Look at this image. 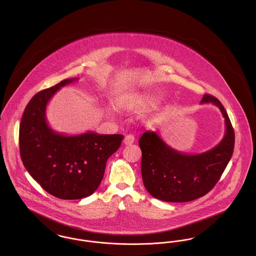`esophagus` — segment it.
I'll return each instance as SVG.
<instances>
[{
  "mask_svg": "<svg viewBox=\"0 0 256 256\" xmlns=\"http://www.w3.org/2000/svg\"><path fill=\"white\" fill-rule=\"evenodd\" d=\"M134 140H135V138H134V136L132 134H128V135H126V136H124V145L128 146V145L134 144Z\"/></svg>",
  "mask_w": 256,
  "mask_h": 256,
  "instance_id": "obj_1",
  "label": "esophagus"
}]
</instances>
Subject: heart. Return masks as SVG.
<instances>
[{
  "label": "heart",
  "instance_id": "obj_1",
  "mask_svg": "<svg viewBox=\"0 0 256 256\" xmlns=\"http://www.w3.org/2000/svg\"><path fill=\"white\" fill-rule=\"evenodd\" d=\"M130 100H132L135 104H142V102H146V98L142 97H132L130 98ZM108 115L110 114L108 111Z\"/></svg>",
  "mask_w": 256,
  "mask_h": 256
}]
</instances>
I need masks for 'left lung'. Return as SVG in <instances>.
<instances>
[{
	"label": "left lung",
	"mask_w": 256,
	"mask_h": 256,
	"mask_svg": "<svg viewBox=\"0 0 256 256\" xmlns=\"http://www.w3.org/2000/svg\"><path fill=\"white\" fill-rule=\"evenodd\" d=\"M210 102L220 110L226 132L219 144L206 152L183 154L168 146L156 132L142 134L139 139L142 178L152 196L168 202H186L206 195L219 182L232 158L235 136L220 102L206 94L200 104Z\"/></svg>",
	"instance_id": "8db88e82"
}]
</instances>
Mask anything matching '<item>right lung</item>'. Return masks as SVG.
Returning a JSON list of instances; mask_svg holds the SVG:
<instances>
[{
    "mask_svg": "<svg viewBox=\"0 0 256 256\" xmlns=\"http://www.w3.org/2000/svg\"><path fill=\"white\" fill-rule=\"evenodd\" d=\"M67 78L34 95L24 108L19 130L20 156L26 169L50 195L80 200L92 195L104 178L106 161L122 143V134L93 132L66 135L52 130L46 120L50 100Z\"/></svg>",
    "mask_w": 256,
    "mask_h": 256,
    "instance_id": "right-lung-1",
    "label": "right lung"
}]
</instances>
